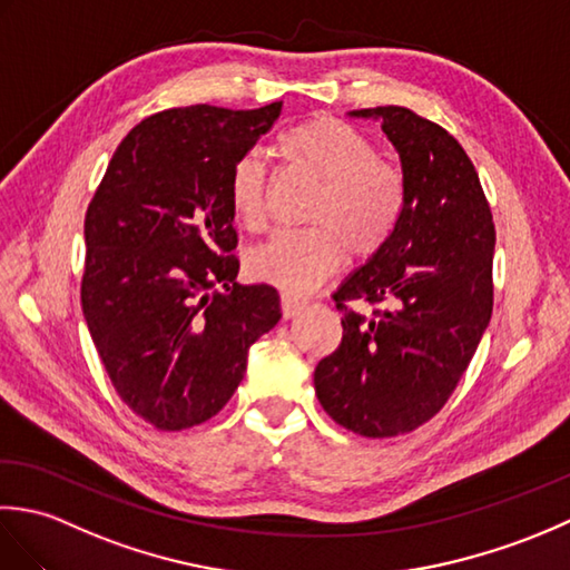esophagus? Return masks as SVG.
<instances>
[{
	"label": "esophagus",
	"instance_id": "esophagus-1",
	"mask_svg": "<svg viewBox=\"0 0 570 570\" xmlns=\"http://www.w3.org/2000/svg\"><path fill=\"white\" fill-rule=\"evenodd\" d=\"M306 308V301L304 298H296L292 294H282V316L288 321L294 318L296 313H301Z\"/></svg>",
	"mask_w": 570,
	"mask_h": 570
}]
</instances>
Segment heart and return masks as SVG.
<instances>
[{
  "instance_id": "heart-1",
  "label": "heart",
  "mask_w": 570,
  "mask_h": 570,
  "mask_svg": "<svg viewBox=\"0 0 570 570\" xmlns=\"http://www.w3.org/2000/svg\"><path fill=\"white\" fill-rule=\"evenodd\" d=\"M278 151L316 176L321 190L306 213L311 227L276 229L249 249L247 272L286 294H304L341 266L345 249L353 257H370L390 239L404 208V178L365 131L328 115L286 129ZM227 196L242 225H264L266 168L257 154L235 161Z\"/></svg>"
}]
</instances>
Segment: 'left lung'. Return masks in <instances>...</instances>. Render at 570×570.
Returning a JSON list of instances; mask_svg holds the SVG:
<instances>
[{
    "mask_svg": "<svg viewBox=\"0 0 570 570\" xmlns=\"http://www.w3.org/2000/svg\"><path fill=\"white\" fill-rule=\"evenodd\" d=\"M374 117L402 161L404 208L390 239L333 294L343 341L313 374L335 423L392 439L431 421L468 370L492 316L494 223L455 137L406 107ZM365 299L372 317L348 308Z\"/></svg>",
    "mask_w": 570,
    "mask_h": 570,
    "instance_id": "obj_1",
    "label": "left lung"
}]
</instances>
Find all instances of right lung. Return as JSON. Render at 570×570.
Here are the masks:
<instances>
[{"label": "right lung", "mask_w": 570, "mask_h": 570, "mask_svg": "<svg viewBox=\"0 0 570 570\" xmlns=\"http://www.w3.org/2000/svg\"><path fill=\"white\" fill-rule=\"evenodd\" d=\"M282 115L156 112L119 144L85 213L82 316L119 399L159 431L213 419L249 345L282 318L274 286L237 284L227 180Z\"/></svg>", "instance_id": "1"}]
</instances>
